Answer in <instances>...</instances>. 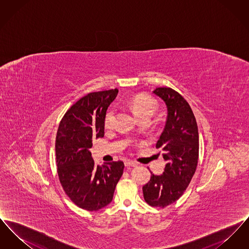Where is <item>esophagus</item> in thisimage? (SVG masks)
Returning <instances> with one entry per match:
<instances>
[{"label":"esophagus","mask_w":249,"mask_h":249,"mask_svg":"<svg viewBox=\"0 0 249 249\" xmlns=\"http://www.w3.org/2000/svg\"><path fill=\"white\" fill-rule=\"evenodd\" d=\"M137 165V163L135 161H132V160H125V166L127 168H130V167H135Z\"/></svg>","instance_id":"obj_1"}]
</instances>
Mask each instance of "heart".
<instances>
[{"label":"heart","instance_id":"heart-1","mask_svg":"<svg viewBox=\"0 0 249 249\" xmlns=\"http://www.w3.org/2000/svg\"><path fill=\"white\" fill-rule=\"evenodd\" d=\"M130 107L134 116L140 120L150 119L157 110V105L154 101L145 96H136L130 103ZM116 108L111 107L107 110L104 119L105 128L109 130L113 128L116 120Z\"/></svg>","mask_w":249,"mask_h":249}]
</instances>
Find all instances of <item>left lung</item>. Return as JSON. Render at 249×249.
I'll return each mask as SVG.
<instances>
[{"instance_id": "8db88e82", "label": "left lung", "mask_w": 249, "mask_h": 249, "mask_svg": "<svg viewBox=\"0 0 249 249\" xmlns=\"http://www.w3.org/2000/svg\"><path fill=\"white\" fill-rule=\"evenodd\" d=\"M152 92L167 108L165 127L156 144L161 148L166 164L160 176L151 173L142 193L149 205L165 207L183 195L194 176L199 158V132L190 105L181 95L170 88H156Z\"/></svg>"}]
</instances>
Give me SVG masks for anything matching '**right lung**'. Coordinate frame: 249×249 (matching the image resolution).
<instances>
[{
    "label": "right lung",
    "mask_w": 249,
    "mask_h": 249,
    "mask_svg": "<svg viewBox=\"0 0 249 249\" xmlns=\"http://www.w3.org/2000/svg\"><path fill=\"white\" fill-rule=\"evenodd\" d=\"M119 89L89 93L66 112L56 137V163L60 184L77 206L97 211L108 205L123 174V161L94 164L90 148L105 135L104 119Z\"/></svg>",
    "instance_id": "right-lung-1"
}]
</instances>
